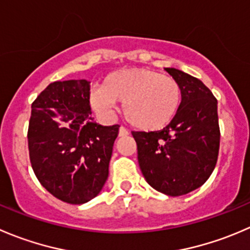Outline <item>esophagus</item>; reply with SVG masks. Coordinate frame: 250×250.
<instances>
[{"mask_svg": "<svg viewBox=\"0 0 250 250\" xmlns=\"http://www.w3.org/2000/svg\"><path fill=\"white\" fill-rule=\"evenodd\" d=\"M129 134V132H128V129L125 127H121L120 128V137H127V135Z\"/></svg>", "mask_w": 250, "mask_h": 250, "instance_id": "1", "label": "esophagus"}]
</instances>
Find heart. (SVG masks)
Masks as SVG:
<instances>
[{"instance_id": "obj_1", "label": "heart", "mask_w": 250, "mask_h": 250, "mask_svg": "<svg viewBox=\"0 0 250 250\" xmlns=\"http://www.w3.org/2000/svg\"><path fill=\"white\" fill-rule=\"evenodd\" d=\"M116 101L123 104L125 120L140 130L166 127L178 112L182 88L168 76L144 68L123 69L108 74L91 93L90 104L100 113H110Z\"/></svg>"}]
</instances>
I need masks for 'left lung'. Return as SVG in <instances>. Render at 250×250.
I'll return each mask as SVG.
<instances>
[{
    "mask_svg": "<svg viewBox=\"0 0 250 250\" xmlns=\"http://www.w3.org/2000/svg\"><path fill=\"white\" fill-rule=\"evenodd\" d=\"M182 88L173 120L156 132H132L138 162L147 183L171 197L184 195L208 181L217 162L220 127L217 100L202 81L165 68Z\"/></svg>",
    "mask_w": 250,
    "mask_h": 250,
    "instance_id": "left-lung-1",
    "label": "left lung"
}]
</instances>
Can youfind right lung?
<instances>
[{"mask_svg": "<svg viewBox=\"0 0 250 250\" xmlns=\"http://www.w3.org/2000/svg\"><path fill=\"white\" fill-rule=\"evenodd\" d=\"M90 82H53L31 104L29 157L41 186L68 204L95 198L108 177L120 125L94 122Z\"/></svg>", "mask_w": 250, "mask_h": 250, "instance_id": "add662e5", "label": "right lung"}]
</instances>
